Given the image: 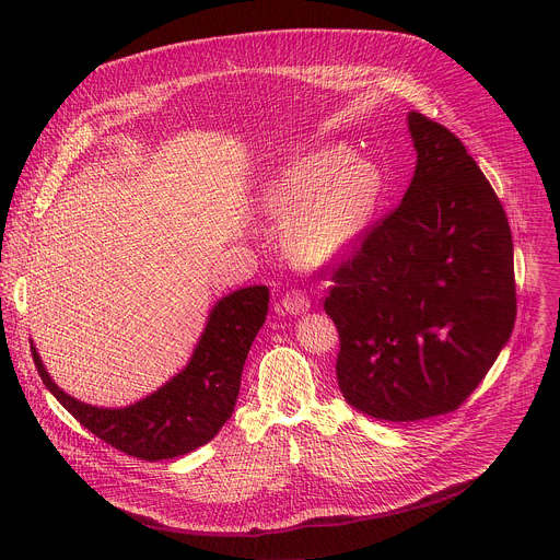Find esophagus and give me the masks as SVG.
<instances>
[{"instance_id":"obj_1","label":"esophagus","mask_w":560,"mask_h":560,"mask_svg":"<svg viewBox=\"0 0 560 560\" xmlns=\"http://www.w3.org/2000/svg\"><path fill=\"white\" fill-rule=\"evenodd\" d=\"M307 307H310V299L301 290H290L281 296V310H285L288 314H301Z\"/></svg>"}]
</instances>
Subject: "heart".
<instances>
[{"mask_svg": "<svg viewBox=\"0 0 560 560\" xmlns=\"http://www.w3.org/2000/svg\"><path fill=\"white\" fill-rule=\"evenodd\" d=\"M381 190L383 179L372 162L335 145L285 162L264 192V208L285 223L283 244L294 261L326 266L365 234Z\"/></svg>", "mask_w": 560, "mask_h": 560, "instance_id": "1", "label": "heart"}]
</instances>
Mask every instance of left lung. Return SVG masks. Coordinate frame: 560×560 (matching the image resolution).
<instances>
[{
	"mask_svg": "<svg viewBox=\"0 0 560 560\" xmlns=\"http://www.w3.org/2000/svg\"><path fill=\"white\" fill-rule=\"evenodd\" d=\"M417 150L406 197L332 268L346 401L383 421L456 410L510 341L514 244L490 182L445 126L408 115Z\"/></svg>",
	"mask_w": 560,
	"mask_h": 560,
	"instance_id": "8db88e82",
	"label": "left lung"
}]
</instances>
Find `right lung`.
<instances>
[{
  "mask_svg": "<svg viewBox=\"0 0 560 560\" xmlns=\"http://www.w3.org/2000/svg\"><path fill=\"white\" fill-rule=\"evenodd\" d=\"M268 285L238 288L214 303L188 365L126 408H97L66 394L46 372L37 348L33 361L44 385L89 432L141 460L184 456L232 417L250 346L266 324Z\"/></svg>",
  "mask_w": 560,
  "mask_h": 560,
  "instance_id": "obj_1",
  "label": "right lung"
}]
</instances>
